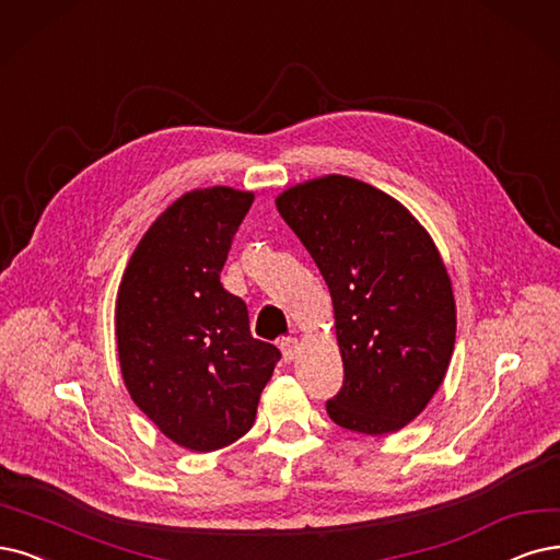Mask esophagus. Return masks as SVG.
<instances>
[{
	"label": "esophagus",
	"instance_id": "obj_1",
	"mask_svg": "<svg viewBox=\"0 0 560 560\" xmlns=\"http://www.w3.org/2000/svg\"><path fill=\"white\" fill-rule=\"evenodd\" d=\"M281 353H283V360L285 362H291V360H295V355H298V346H300V341H298V337H285V339H281Z\"/></svg>",
	"mask_w": 560,
	"mask_h": 560
}]
</instances>
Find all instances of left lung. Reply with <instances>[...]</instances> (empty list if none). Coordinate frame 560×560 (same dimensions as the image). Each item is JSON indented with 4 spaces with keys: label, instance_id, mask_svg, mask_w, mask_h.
Wrapping results in <instances>:
<instances>
[{
    "label": "left lung",
    "instance_id": "1",
    "mask_svg": "<svg viewBox=\"0 0 560 560\" xmlns=\"http://www.w3.org/2000/svg\"><path fill=\"white\" fill-rule=\"evenodd\" d=\"M277 210L335 304L343 385L327 416L369 436L399 431L436 395L457 335L436 244L399 200L343 175L291 186Z\"/></svg>",
    "mask_w": 560,
    "mask_h": 560
}]
</instances>
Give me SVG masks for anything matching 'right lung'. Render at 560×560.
<instances>
[{"instance_id": "1", "label": "right lung", "mask_w": 560, "mask_h": 560, "mask_svg": "<svg viewBox=\"0 0 560 560\" xmlns=\"http://www.w3.org/2000/svg\"><path fill=\"white\" fill-rule=\"evenodd\" d=\"M254 194L231 186L177 198L124 269L115 335L124 385L163 436L212 452L254 427L281 353L252 337L221 269Z\"/></svg>"}]
</instances>
